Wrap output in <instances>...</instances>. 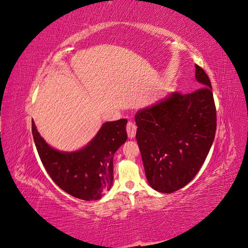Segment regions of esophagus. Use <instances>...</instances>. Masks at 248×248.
<instances>
[{
	"label": "esophagus",
	"mask_w": 248,
	"mask_h": 248,
	"mask_svg": "<svg viewBox=\"0 0 248 248\" xmlns=\"http://www.w3.org/2000/svg\"><path fill=\"white\" fill-rule=\"evenodd\" d=\"M137 125L134 122L132 121H129L128 123H127V126H126V130H127V134H128V138L129 139H133L134 137H136V133H137Z\"/></svg>",
	"instance_id": "34e87169"
}]
</instances>
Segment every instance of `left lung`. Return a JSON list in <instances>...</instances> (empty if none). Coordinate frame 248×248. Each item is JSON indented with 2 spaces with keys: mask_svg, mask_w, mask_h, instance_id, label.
<instances>
[{
  "mask_svg": "<svg viewBox=\"0 0 248 248\" xmlns=\"http://www.w3.org/2000/svg\"><path fill=\"white\" fill-rule=\"evenodd\" d=\"M200 88L172 93L136 115L137 140L149 184L170 193L196 177L211 148L216 131V108L211 81L196 65Z\"/></svg>",
  "mask_w": 248,
  "mask_h": 248,
  "instance_id": "obj_1",
  "label": "left lung"
}]
</instances>
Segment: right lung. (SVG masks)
I'll return each instance as SVG.
<instances>
[{
	"mask_svg": "<svg viewBox=\"0 0 248 248\" xmlns=\"http://www.w3.org/2000/svg\"><path fill=\"white\" fill-rule=\"evenodd\" d=\"M126 119L107 122L96 137L77 152L65 153L47 145L32 122V133L43 167L60 188L84 201H96L110 189L112 159L127 140Z\"/></svg>",
	"mask_w": 248,
	"mask_h": 248,
	"instance_id": "1",
	"label": "right lung"
}]
</instances>
